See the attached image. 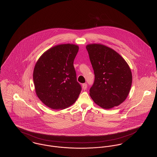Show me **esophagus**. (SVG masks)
Segmentation results:
<instances>
[{
    "label": "esophagus",
    "mask_w": 157,
    "mask_h": 157,
    "mask_svg": "<svg viewBox=\"0 0 157 157\" xmlns=\"http://www.w3.org/2000/svg\"><path fill=\"white\" fill-rule=\"evenodd\" d=\"M87 85L86 83H84L82 85V88L83 90H86L87 89Z\"/></svg>",
    "instance_id": "obj_1"
}]
</instances>
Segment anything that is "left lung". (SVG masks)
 Masks as SVG:
<instances>
[{
  "label": "left lung",
  "instance_id": "8db88e82",
  "mask_svg": "<svg viewBox=\"0 0 157 157\" xmlns=\"http://www.w3.org/2000/svg\"><path fill=\"white\" fill-rule=\"evenodd\" d=\"M94 71L95 81L89 95L104 109L122 104L127 98L132 84V73L125 60L113 49L101 44L86 45Z\"/></svg>",
  "mask_w": 157,
  "mask_h": 157
}]
</instances>
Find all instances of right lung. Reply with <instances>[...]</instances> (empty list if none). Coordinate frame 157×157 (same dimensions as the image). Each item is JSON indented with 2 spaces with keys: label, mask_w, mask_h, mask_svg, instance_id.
Instances as JSON below:
<instances>
[{
  "label": "right lung",
  "mask_w": 157,
  "mask_h": 157,
  "mask_svg": "<svg viewBox=\"0 0 157 157\" xmlns=\"http://www.w3.org/2000/svg\"><path fill=\"white\" fill-rule=\"evenodd\" d=\"M78 49L75 44H59L45 51L37 60L33 73L35 93L48 107L65 109L78 98L82 87L73 63Z\"/></svg>",
  "instance_id": "obj_1"
}]
</instances>
